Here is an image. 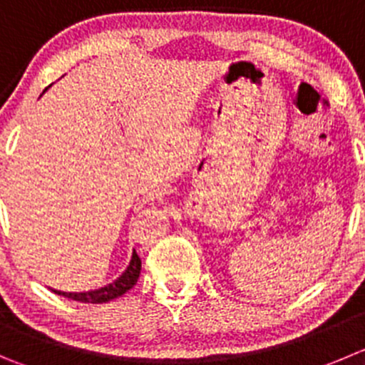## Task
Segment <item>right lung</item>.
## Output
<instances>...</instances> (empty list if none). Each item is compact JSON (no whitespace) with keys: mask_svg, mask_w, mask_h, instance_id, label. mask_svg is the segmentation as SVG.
<instances>
[{"mask_svg":"<svg viewBox=\"0 0 365 365\" xmlns=\"http://www.w3.org/2000/svg\"><path fill=\"white\" fill-rule=\"evenodd\" d=\"M140 270H142V261L140 257H138V254L133 250L129 267L125 268V272L120 275V277L115 279V281L110 282L108 286H102V288H98V290H91V292H75V294H71V292H57V290L53 292L71 299V301L102 304V302L113 301V299L120 297V295H124L125 292L131 290L133 286L136 284V281H138V277H140Z\"/></svg>","mask_w":365,"mask_h":365,"instance_id":"obj_1","label":"right lung"}]
</instances>
